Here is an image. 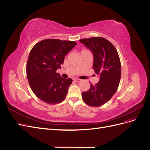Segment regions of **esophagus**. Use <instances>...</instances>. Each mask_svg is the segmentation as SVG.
Returning <instances> with one entry per match:
<instances>
[{
  "label": "esophagus",
  "mask_w": 150,
  "mask_h": 150,
  "mask_svg": "<svg viewBox=\"0 0 150 150\" xmlns=\"http://www.w3.org/2000/svg\"><path fill=\"white\" fill-rule=\"evenodd\" d=\"M74 81H75V82H80V81H81L80 79H78V78H74Z\"/></svg>",
  "instance_id": "1"
}]
</instances>
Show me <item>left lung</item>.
Returning a JSON list of instances; mask_svg holds the SVG:
<instances>
[{
    "mask_svg": "<svg viewBox=\"0 0 150 150\" xmlns=\"http://www.w3.org/2000/svg\"><path fill=\"white\" fill-rule=\"evenodd\" d=\"M79 41L92 52L93 69L99 81L82 93L83 101L89 106L99 107L107 103L115 94L121 78V62L115 46L106 39L96 37Z\"/></svg>",
    "mask_w": 150,
    "mask_h": 150,
    "instance_id": "8db88e82",
    "label": "left lung"
}]
</instances>
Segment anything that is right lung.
<instances>
[{"instance_id": "add662e5", "label": "right lung", "mask_w": 150, "mask_h": 150, "mask_svg": "<svg viewBox=\"0 0 150 150\" xmlns=\"http://www.w3.org/2000/svg\"><path fill=\"white\" fill-rule=\"evenodd\" d=\"M76 42L59 39H45L36 44L30 52L26 71L30 87L40 100L49 104L65 99L70 78L64 79L56 72L61 68L65 56Z\"/></svg>"}]
</instances>
